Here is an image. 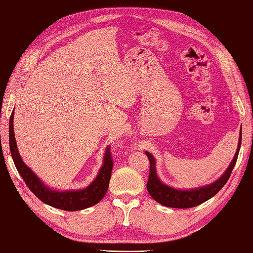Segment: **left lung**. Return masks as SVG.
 I'll return each mask as SVG.
<instances>
[{"label": "left lung", "mask_w": 253, "mask_h": 253, "mask_svg": "<svg viewBox=\"0 0 253 253\" xmlns=\"http://www.w3.org/2000/svg\"><path fill=\"white\" fill-rule=\"evenodd\" d=\"M241 145V128L239 133V141L238 146H237V151L233 161L230 162L228 168L225 170V172L221 176L215 180L214 182L203 185V187L193 188V189H176L170 187V185L164 183L161 179H159L157 171H156V161L151 153L145 152L149 159V177L147 181V191L149 195L164 206H168V208H174V209H189L194 208L200 204L204 203L205 201L213 198L214 195L217 193L219 190L224 187L225 183L227 182L228 178L230 177V173L236 165L237 158H238L239 149Z\"/></svg>", "instance_id": "1"}]
</instances>
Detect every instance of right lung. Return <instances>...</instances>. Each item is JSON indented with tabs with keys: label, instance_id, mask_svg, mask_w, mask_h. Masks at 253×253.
<instances>
[{
	"label": "right lung",
	"instance_id": "add662e5",
	"mask_svg": "<svg viewBox=\"0 0 253 253\" xmlns=\"http://www.w3.org/2000/svg\"><path fill=\"white\" fill-rule=\"evenodd\" d=\"M14 110L9 118V149L13 157V161L16 167L17 171L24 179L25 183L27 184L30 191H32L36 197L43 203L48 204L52 208L60 209L63 211H81L97 204L100 202L102 198L109 187V181L111 178V171L113 167L110 146H107L106 152L104 154V163L99 169L97 177L95 178L88 187L80 190H65V191H60V190L51 189L48 185H45L38 178L32 169L26 165L22 157L19 155L16 140H15L14 133Z\"/></svg>",
	"mask_w": 253,
	"mask_h": 253
}]
</instances>
